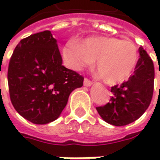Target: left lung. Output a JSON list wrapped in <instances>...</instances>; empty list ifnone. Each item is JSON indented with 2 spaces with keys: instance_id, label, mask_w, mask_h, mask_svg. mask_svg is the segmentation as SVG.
<instances>
[{
  "instance_id": "obj_1",
  "label": "left lung",
  "mask_w": 160,
  "mask_h": 160,
  "mask_svg": "<svg viewBox=\"0 0 160 160\" xmlns=\"http://www.w3.org/2000/svg\"><path fill=\"white\" fill-rule=\"evenodd\" d=\"M8 82L16 111L28 121L46 125L57 120L83 78L65 68L58 41L50 30L19 42L9 61Z\"/></svg>"
}]
</instances>
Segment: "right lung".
I'll list each match as a JSON object with an SVG mask.
<instances>
[{"mask_svg": "<svg viewBox=\"0 0 160 160\" xmlns=\"http://www.w3.org/2000/svg\"><path fill=\"white\" fill-rule=\"evenodd\" d=\"M139 59L133 76L128 82L111 87L113 96L106 106L97 108L103 121L121 127L138 118L149 108L153 92L155 70L147 52L139 48Z\"/></svg>", "mask_w": 160, "mask_h": 160, "instance_id": "1", "label": "right lung"}]
</instances>
